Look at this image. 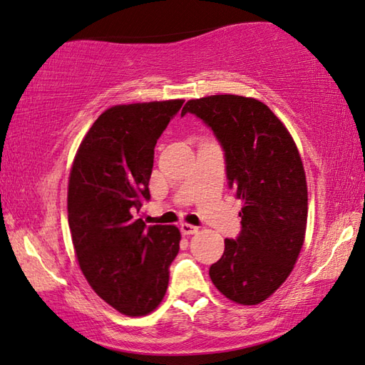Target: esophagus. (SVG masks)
Returning a JSON list of instances; mask_svg holds the SVG:
<instances>
[{
  "label": "esophagus",
  "instance_id": "obj_1",
  "mask_svg": "<svg viewBox=\"0 0 365 365\" xmlns=\"http://www.w3.org/2000/svg\"><path fill=\"white\" fill-rule=\"evenodd\" d=\"M180 231H182V234H185V235L196 234V232H197V226H192V225H188V223H182V225H180Z\"/></svg>",
  "mask_w": 365,
  "mask_h": 365
}]
</instances>
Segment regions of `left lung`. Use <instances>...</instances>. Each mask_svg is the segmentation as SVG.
Here are the masks:
<instances>
[{"mask_svg": "<svg viewBox=\"0 0 365 365\" xmlns=\"http://www.w3.org/2000/svg\"><path fill=\"white\" fill-rule=\"evenodd\" d=\"M185 113L201 118L215 134L227 185L244 202L242 230L225 240V253L209 275L232 302L256 305L282 287L304 245L309 197L301 155L284 125L258 99H191Z\"/></svg>", "mask_w": 365, "mask_h": 365, "instance_id": "left-lung-1", "label": "left lung"}]
</instances>
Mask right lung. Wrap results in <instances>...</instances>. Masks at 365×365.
<instances>
[{"label":"right lung","mask_w":365,"mask_h":365,"mask_svg":"<svg viewBox=\"0 0 365 365\" xmlns=\"http://www.w3.org/2000/svg\"><path fill=\"white\" fill-rule=\"evenodd\" d=\"M182 104L107 109L83 138L69 174L68 221L78 266L96 294L128 317L160 305L180 248L175 226H147L135 215L150 201L156 140Z\"/></svg>","instance_id":"add662e5"}]
</instances>
